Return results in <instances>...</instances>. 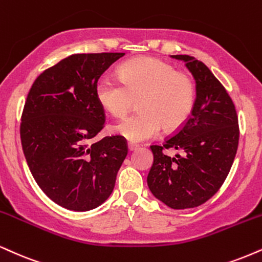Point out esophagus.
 <instances>
[{
  "label": "esophagus",
  "mask_w": 262,
  "mask_h": 262,
  "mask_svg": "<svg viewBox=\"0 0 262 262\" xmlns=\"http://www.w3.org/2000/svg\"><path fill=\"white\" fill-rule=\"evenodd\" d=\"M138 147H139V146H138L137 144H134V143H128V149H129V151L137 150Z\"/></svg>",
  "instance_id": "esophagus-1"
}]
</instances>
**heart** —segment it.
I'll return each instance as SVG.
<instances>
[{
    "instance_id": "obj_1",
    "label": "heart",
    "mask_w": 262,
    "mask_h": 262,
    "mask_svg": "<svg viewBox=\"0 0 262 262\" xmlns=\"http://www.w3.org/2000/svg\"><path fill=\"white\" fill-rule=\"evenodd\" d=\"M119 80L103 77L96 97L110 115L123 117L139 101L141 112L113 125L112 130L132 143L157 137L163 127L174 132L187 123L196 101L193 78L155 57L128 61L118 69Z\"/></svg>"
}]
</instances>
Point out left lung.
Listing matches in <instances>:
<instances>
[{
    "instance_id": "1",
    "label": "left lung",
    "mask_w": 262,
    "mask_h": 262,
    "mask_svg": "<svg viewBox=\"0 0 262 262\" xmlns=\"http://www.w3.org/2000/svg\"><path fill=\"white\" fill-rule=\"evenodd\" d=\"M181 59L196 83L193 113L162 146L151 145L154 163L147 185L154 196L174 210L196 207L212 198L226 181L239 141L238 116L223 85L203 62L188 55ZM180 152L171 158L163 149Z\"/></svg>"
}]
</instances>
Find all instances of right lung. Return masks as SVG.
Returning <instances> with one entry per match:
<instances>
[{"instance_id":"1","label":"right lung","mask_w":262,"mask_h":262,"mask_svg":"<svg viewBox=\"0 0 262 262\" xmlns=\"http://www.w3.org/2000/svg\"><path fill=\"white\" fill-rule=\"evenodd\" d=\"M123 52L77 53L46 69L25 101L20 140L37 185L59 206L89 211L108 199L128 154L121 135L94 138L105 125L96 84Z\"/></svg>"}]
</instances>
